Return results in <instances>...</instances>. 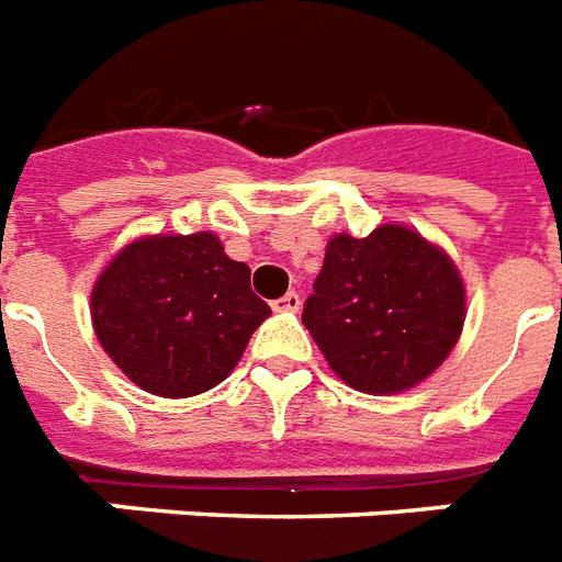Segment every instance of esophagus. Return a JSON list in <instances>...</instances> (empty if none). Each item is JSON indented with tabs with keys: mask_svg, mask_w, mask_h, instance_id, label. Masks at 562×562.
I'll return each instance as SVG.
<instances>
[{
	"mask_svg": "<svg viewBox=\"0 0 562 562\" xmlns=\"http://www.w3.org/2000/svg\"><path fill=\"white\" fill-rule=\"evenodd\" d=\"M272 307L281 310V313H295V310L302 307V295H299V293H286L284 299H278V302H272Z\"/></svg>",
	"mask_w": 562,
	"mask_h": 562,
	"instance_id": "esophagus-1",
	"label": "esophagus"
}]
</instances>
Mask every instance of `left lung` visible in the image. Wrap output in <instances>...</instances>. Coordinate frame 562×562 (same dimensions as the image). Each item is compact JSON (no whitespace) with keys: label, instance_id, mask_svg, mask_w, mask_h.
Segmentation results:
<instances>
[{"label":"left lung","instance_id":"8db88e82","mask_svg":"<svg viewBox=\"0 0 562 562\" xmlns=\"http://www.w3.org/2000/svg\"><path fill=\"white\" fill-rule=\"evenodd\" d=\"M464 318L456 260L401 223H383L368 237H330L302 313L334 374L366 394L424 383L452 353Z\"/></svg>","mask_w":562,"mask_h":562}]
</instances>
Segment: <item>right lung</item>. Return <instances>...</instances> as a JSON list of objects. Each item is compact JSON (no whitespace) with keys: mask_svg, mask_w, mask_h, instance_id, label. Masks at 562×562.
<instances>
[{"mask_svg":"<svg viewBox=\"0 0 562 562\" xmlns=\"http://www.w3.org/2000/svg\"><path fill=\"white\" fill-rule=\"evenodd\" d=\"M249 267L217 235H145L101 269L89 313L106 357L159 397H194L223 383L269 316Z\"/></svg>","mask_w":562,"mask_h":562,"instance_id":"1","label":"right lung"}]
</instances>
